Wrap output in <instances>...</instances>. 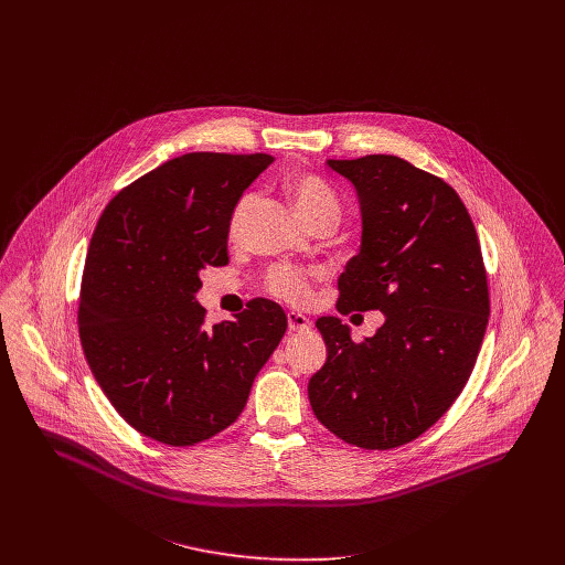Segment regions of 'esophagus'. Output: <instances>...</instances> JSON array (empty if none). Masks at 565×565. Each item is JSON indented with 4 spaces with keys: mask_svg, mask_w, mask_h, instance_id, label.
I'll use <instances>...</instances> for the list:
<instances>
[{
    "mask_svg": "<svg viewBox=\"0 0 565 565\" xmlns=\"http://www.w3.org/2000/svg\"><path fill=\"white\" fill-rule=\"evenodd\" d=\"M287 323H289V330L291 332H305L311 328V320L302 313H296V311H289L287 313Z\"/></svg>",
    "mask_w": 565,
    "mask_h": 565,
    "instance_id": "34e87169",
    "label": "esophagus"
}]
</instances>
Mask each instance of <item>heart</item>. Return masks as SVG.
Listing matches in <instances>:
<instances>
[{"label": "heart", "mask_w": 565, "mask_h": 565, "mask_svg": "<svg viewBox=\"0 0 565 565\" xmlns=\"http://www.w3.org/2000/svg\"><path fill=\"white\" fill-rule=\"evenodd\" d=\"M287 189H289V195H291L300 217L309 226H316L320 222L337 224L341 204H339V198L334 195V191L323 182L322 178L311 175V173L291 175L287 180ZM254 204H256V193H252V191L243 193L239 202L235 204L231 224H228L233 239H237L242 235L243 226H245L247 215L254 209ZM313 278H316V274L300 271L294 267H274V269H269V274L265 278V287L278 300H285L291 305H307L311 300Z\"/></svg>", "instance_id": "1"}]
</instances>
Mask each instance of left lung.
<instances>
[{"label": "left lung", "instance_id": "left-lung-1", "mask_svg": "<svg viewBox=\"0 0 565 565\" xmlns=\"http://www.w3.org/2000/svg\"><path fill=\"white\" fill-rule=\"evenodd\" d=\"M326 164L352 182L363 228L337 309H379L385 323L352 341L339 318L316 322L328 356L309 401L343 441L390 450L428 430L475 370L489 320L481 243L441 178L390 154Z\"/></svg>", "mask_w": 565, "mask_h": 565}]
</instances>
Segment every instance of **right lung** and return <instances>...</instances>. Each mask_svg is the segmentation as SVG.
Segmentation results:
<instances>
[{"instance_id":"right-lung-1","label":"right lung","mask_w":565,"mask_h":565,"mask_svg":"<svg viewBox=\"0 0 565 565\" xmlns=\"http://www.w3.org/2000/svg\"><path fill=\"white\" fill-rule=\"evenodd\" d=\"M269 154L191 152L119 191L104 209L82 274L86 363L117 413L167 446L228 428L287 330L280 305L256 298L206 326L195 294L228 265V224Z\"/></svg>"}]
</instances>
